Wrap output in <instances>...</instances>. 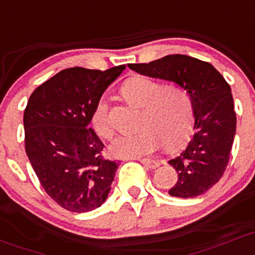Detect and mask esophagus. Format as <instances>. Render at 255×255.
<instances>
[{"instance_id":"esophagus-1","label":"esophagus","mask_w":255,"mask_h":255,"mask_svg":"<svg viewBox=\"0 0 255 255\" xmlns=\"http://www.w3.org/2000/svg\"><path fill=\"white\" fill-rule=\"evenodd\" d=\"M142 164L146 166L147 169H155L157 166H159V161L153 160V159H147V158H143V159H139Z\"/></svg>"}]
</instances>
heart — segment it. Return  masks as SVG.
Masks as SVG:
<instances>
[{"mask_svg": "<svg viewBox=\"0 0 255 255\" xmlns=\"http://www.w3.org/2000/svg\"><path fill=\"white\" fill-rule=\"evenodd\" d=\"M123 97L142 108L137 131L123 133L111 144L114 155L136 158L152 154L165 143L174 150L190 138L194 127V109L190 96L179 86L164 85L147 76H133L122 86ZM91 124L97 135L111 138L114 125L106 98H98L91 112Z\"/></svg>", "mask_w": 255, "mask_h": 255, "instance_id": "1", "label": "heart"}]
</instances>
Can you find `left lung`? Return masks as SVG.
<instances>
[{"label":"left lung","mask_w":255,"mask_h":255,"mask_svg":"<svg viewBox=\"0 0 255 255\" xmlns=\"http://www.w3.org/2000/svg\"><path fill=\"white\" fill-rule=\"evenodd\" d=\"M142 75L176 84L187 92L194 109V135L179 157L169 160L177 181L169 194L193 198L223 177L236 133L231 87L210 63L185 54H170L149 63L128 64Z\"/></svg>","instance_id":"obj_1"}]
</instances>
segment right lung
<instances>
[{
  "instance_id": "right-lung-1",
  "label": "right lung",
  "mask_w": 255,
  "mask_h": 255,
  "mask_svg": "<svg viewBox=\"0 0 255 255\" xmlns=\"http://www.w3.org/2000/svg\"><path fill=\"white\" fill-rule=\"evenodd\" d=\"M124 69L68 68L40 85L24 111L32 169L46 193L69 212L101 207L111 190L119 164L103 157L105 146L89 124L95 103Z\"/></svg>"
}]
</instances>
